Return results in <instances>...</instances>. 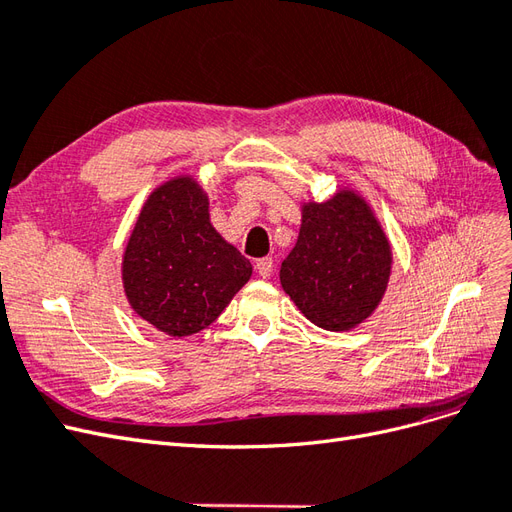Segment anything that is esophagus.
Segmentation results:
<instances>
[{"label":"esophagus","instance_id":"esophagus-1","mask_svg":"<svg viewBox=\"0 0 512 512\" xmlns=\"http://www.w3.org/2000/svg\"><path fill=\"white\" fill-rule=\"evenodd\" d=\"M256 273L262 277V280H267V277H271V273H273V260L271 258H260L256 262Z\"/></svg>","mask_w":512,"mask_h":512}]
</instances>
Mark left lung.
Listing matches in <instances>:
<instances>
[{
	"label": "left lung",
	"instance_id": "left-lung-1",
	"mask_svg": "<svg viewBox=\"0 0 512 512\" xmlns=\"http://www.w3.org/2000/svg\"><path fill=\"white\" fill-rule=\"evenodd\" d=\"M391 245L374 213L350 190L303 205L297 245L280 269L282 288L307 320L350 331L378 307L391 275Z\"/></svg>",
	"mask_w": 512,
	"mask_h": 512
}]
</instances>
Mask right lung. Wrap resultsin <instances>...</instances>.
Instances as JSON below:
<instances>
[{
  "label": "right lung",
  "instance_id": "right-lung-1",
  "mask_svg": "<svg viewBox=\"0 0 512 512\" xmlns=\"http://www.w3.org/2000/svg\"><path fill=\"white\" fill-rule=\"evenodd\" d=\"M121 271L134 312L170 337L207 329L252 277L250 260L211 226L207 194L192 177L147 198Z\"/></svg>",
  "mask_w": 512,
  "mask_h": 512
}]
</instances>
